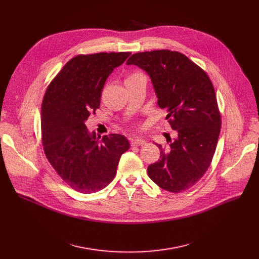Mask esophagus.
<instances>
[{"label":"esophagus","mask_w":259,"mask_h":259,"mask_svg":"<svg viewBox=\"0 0 259 259\" xmlns=\"http://www.w3.org/2000/svg\"><path fill=\"white\" fill-rule=\"evenodd\" d=\"M145 143H146V141L144 139H141V138H135V139L131 140V145L132 146H142Z\"/></svg>","instance_id":"34e87169"}]
</instances>
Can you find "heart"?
<instances>
[{
    "label": "heart",
    "mask_w": 259,
    "mask_h": 259,
    "mask_svg": "<svg viewBox=\"0 0 259 259\" xmlns=\"http://www.w3.org/2000/svg\"><path fill=\"white\" fill-rule=\"evenodd\" d=\"M139 75H141V73H139V72H134V73H131V75H130L127 79H129V78H134V77L139 76Z\"/></svg>",
    "instance_id": "heart-1"
}]
</instances>
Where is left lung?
Listing matches in <instances>:
<instances>
[{
  "instance_id": "8db88e82",
  "label": "left lung",
  "mask_w": 259,
  "mask_h": 259,
  "mask_svg": "<svg viewBox=\"0 0 259 259\" xmlns=\"http://www.w3.org/2000/svg\"><path fill=\"white\" fill-rule=\"evenodd\" d=\"M126 64L149 73L158 105L167 110L176 132L168 145L158 144L161 157L147 167V174L165 191H187L206 173L216 150L221 117L213 84L203 68L177 51L135 53Z\"/></svg>"
}]
</instances>
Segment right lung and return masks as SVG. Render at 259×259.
Wrapping results in <instances>:
<instances>
[{
    "label": "right lung",
    "mask_w": 259,
    "mask_h": 259,
    "mask_svg": "<svg viewBox=\"0 0 259 259\" xmlns=\"http://www.w3.org/2000/svg\"><path fill=\"white\" fill-rule=\"evenodd\" d=\"M131 52L80 54L67 61L45 92L41 134L45 155L61 179L82 194L113 181L121 156L129 150L121 134L96 137L85 121L99 108L103 86Z\"/></svg>",
    "instance_id": "add662e5"
}]
</instances>
